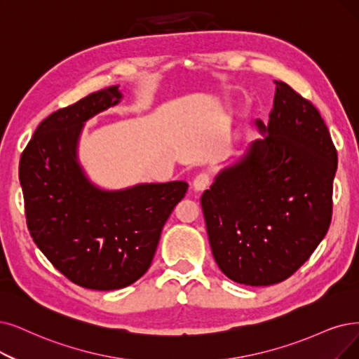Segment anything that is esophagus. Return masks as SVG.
<instances>
[{"label":"esophagus","mask_w":359,"mask_h":359,"mask_svg":"<svg viewBox=\"0 0 359 359\" xmlns=\"http://www.w3.org/2000/svg\"><path fill=\"white\" fill-rule=\"evenodd\" d=\"M209 184H210L209 172H200V174L193 181V187L196 191H203L209 187Z\"/></svg>","instance_id":"esophagus-1"}]
</instances>
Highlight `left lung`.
<instances>
[{
  "mask_svg": "<svg viewBox=\"0 0 359 359\" xmlns=\"http://www.w3.org/2000/svg\"><path fill=\"white\" fill-rule=\"evenodd\" d=\"M265 138L224 169L200 198L215 261L246 285L284 281L328 231L337 150L309 100L277 81Z\"/></svg>",
  "mask_w": 359,
  "mask_h": 359,
  "instance_id": "1",
  "label": "left lung"
}]
</instances>
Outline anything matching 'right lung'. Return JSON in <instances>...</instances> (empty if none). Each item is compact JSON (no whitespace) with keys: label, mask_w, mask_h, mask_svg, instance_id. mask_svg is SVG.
Returning a JSON list of instances; mask_svg holds the SVG:
<instances>
[{"label":"right lung","mask_w":359,"mask_h":359,"mask_svg":"<svg viewBox=\"0 0 359 359\" xmlns=\"http://www.w3.org/2000/svg\"><path fill=\"white\" fill-rule=\"evenodd\" d=\"M109 87L42 121L20 157L26 224L54 268L81 287L122 289L146 274L162 228L189 184H140L103 191L76 162L82 123L119 103Z\"/></svg>","instance_id":"obj_1"}]
</instances>
